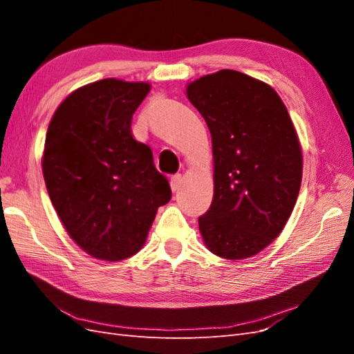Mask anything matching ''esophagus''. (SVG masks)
Returning <instances> with one entry per match:
<instances>
[{
    "instance_id": "1",
    "label": "esophagus",
    "mask_w": 354,
    "mask_h": 354,
    "mask_svg": "<svg viewBox=\"0 0 354 354\" xmlns=\"http://www.w3.org/2000/svg\"><path fill=\"white\" fill-rule=\"evenodd\" d=\"M181 181H183V177H181L180 174H176L171 177V189H173V192H177L180 189Z\"/></svg>"
}]
</instances>
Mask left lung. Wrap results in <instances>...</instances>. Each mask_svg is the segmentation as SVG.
Segmentation results:
<instances>
[{
	"label": "left lung",
	"instance_id": "obj_1",
	"mask_svg": "<svg viewBox=\"0 0 354 354\" xmlns=\"http://www.w3.org/2000/svg\"><path fill=\"white\" fill-rule=\"evenodd\" d=\"M205 120L214 156V196L199 217L207 248L242 260L279 236L303 176L294 124L277 93L263 81L223 69L187 85Z\"/></svg>",
	"mask_w": 354,
	"mask_h": 354
}]
</instances>
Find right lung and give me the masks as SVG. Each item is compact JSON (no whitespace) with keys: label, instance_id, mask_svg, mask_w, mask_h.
<instances>
[{"label":"right lung","instance_id":"obj_1","mask_svg":"<svg viewBox=\"0 0 354 354\" xmlns=\"http://www.w3.org/2000/svg\"><path fill=\"white\" fill-rule=\"evenodd\" d=\"M147 82L106 78L75 90L47 130L42 174L69 236L94 259L142 250L159 207L171 199L151 147L131 133Z\"/></svg>","mask_w":354,"mask_h":354}]
</instances>
